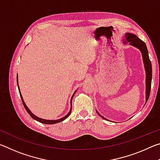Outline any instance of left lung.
I'll list each match as a JSON object with an SVG mask.
<instances>
[{
  "label": "left lung",
  "instance_id": "obj_1",
  "mask_svg": "<svg viewBox=\"0 0 160 160\" xmlns=\"http://www.w3.org/2000/svg\"><path fill=\"white\" fill-rule=\"evenodd\" d=\"M126 39L130 44H131L134 47L139 48L141 51L143 61H144L145 68V71H146V102H148L150 97V90H151V81H152V63L151 61L149 58L148 55V51L147 47L144 42H142V40H140L138 37L135 36V34H132L131 33H126V35L125 36ZM98 113V112H97ZM99 116L102 118L107 120V118L103 117L98 113Z\"/></svg>",
  "mask_w": 160,
  "mask_h": 160
}]
</instances>
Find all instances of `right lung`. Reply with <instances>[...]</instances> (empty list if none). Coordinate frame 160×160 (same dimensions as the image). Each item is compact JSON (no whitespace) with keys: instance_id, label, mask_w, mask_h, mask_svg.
<instances>
[{"instance_id":"right-lung-1","label":"right lung","mask_w":160,"mask_h":160,"mask_svg":"<svg viewBox=\"0 0 160 160\" xmlns=\"http://www.w3.org/2000/svg\"><path fill=\"white\" fill-rule=\"evenodd\" d=\"M17 82H18V76H17ZM18 89H19V86H18ZM19 92H20V91H19ZM20 97H21L22 102V104H23V105H24V107H25V109H26V111H27V112H28V113H29V114L30 115V116H31V117H32V118H34V119H35V120H36V121H39V122H40V123H45V124H54V123H59V122H61V121L65 120V119H66V118H67L68 117V116H70V113H71V111H72V97H73V96H74L75 93H74L73 95H72V98H71V101H70V102H71V109H70L69 113H68V114H67L66 116H64L63 118L58 119V120H53V121H52V120H45V119H42V118H38L37 116H34V115L33 114V113H32L30 112V111H29V109H28V107H27L26 105H25V103L24 102V100H23V99H22V95H21L20 92Z\"/></svg>"}]
</instances>
